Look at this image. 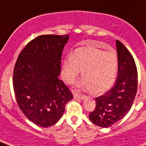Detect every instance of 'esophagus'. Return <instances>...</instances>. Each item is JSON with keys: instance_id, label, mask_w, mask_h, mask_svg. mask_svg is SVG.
I'll list each match as a JSON object with an SVG mask.
<instances>
[{"instance_id": "esophagus-1", "label": "esophagus", "mask_w": 146, "mask_h": 146, "mask_svg": "<svg viewBox=\"0 0 146 146\" xmlns=\"http://www.w3.org/2000/svg\"><path fill=\"white\" fill-rule=\"evenodd\" d=\"M85 98L84 95H82V94H74V99H83Z\"/></svg>"}]
</instances>
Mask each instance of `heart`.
<instances>
[{"label": "heart", "mask_w": 146, "mask_h": 146, "mask_svg": "<svg viewBox=\"0 0 146 146\" xmlns=\"http://www.w3.org/2000/svg\"><path fill=\"white\" fill-rule=\"evenodd\" d=\"M118 58L115 51L105 52L92 47H80L63 61L61 74L72 84L82 70L83 77L77 87L89 89L94 95H101L114 84L118 72Z\"/></svg>", "instance_id": "1"}]
</instances>
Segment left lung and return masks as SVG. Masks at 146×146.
Listing matches in <instances>:
<instances>
[{
    "instance_id": "8db88e82",
    "label": "left lung",
    "mask_w": 146,
    "mask_h": 146,
    "mask_svg": "<svg viewBox=\"0 0 146 146\" xmlns=\"http://www.w3.org/2000/svg\"><path fill=\"white\" fill-rule=\"evenodd\" d=\"M118 58V77L114 86L96 98V108L89 114L94 124L107 128L126 115L133 104L137 90V71L131 54L116 41Z\"/></svg>"
}]
</instances>
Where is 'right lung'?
Segmentation results:
<instances>
[{
    "mask_svg": "<svg viewBox=\"0 0 146 146\" xmlns=\"http://www.w3.org/2000/svg\"><path fill=\"white\" fill-rule=\"evenodd\" d=\"M68 35H42L28 42L14 69L18 106L37 126L48 127L61 118L73 95L59 78L62 51Z\"/></svg>",
    "mask_w": 146,
    "mask_h": 146,
    "instance_id": "obj_1",
    "label": "right lung"
}]
</instances>
